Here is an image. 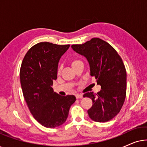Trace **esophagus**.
<instances>
[{"mask_svg":"<svg viewBox=\"0 0 147 147\" xmlns=\"http://www.w3.org/2000/svg\"><path fill=\"white\" fill-rule=\"evenodd\" d=\"M76 97L77 99H80V98H83V96L82 95V94H76Z\"/></svg>","mask_w":147,"mask_h":147,"instance_id":"obj_1","label":"esophagus"}]
</instances>
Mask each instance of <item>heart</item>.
<instances>
[{
	"label": "heart",
	"instance_id": "heart-1",
	"mask_svg": "<svg viewBox=\"0 0 147 147\" xmlns=\"http://www.w3.org/2000/svg\"><path fill=\"white\" fill-rule=\"evenodd\" d=\"M78 62H80V61H79V60H74L71 63V65L73 66L74 65H75L76 63H78ZM60 71H61V67H59V69H58V73H60Z\"/></svg>",
	"mask_w": 147,
	"mask_h": 147
}]
</instances>
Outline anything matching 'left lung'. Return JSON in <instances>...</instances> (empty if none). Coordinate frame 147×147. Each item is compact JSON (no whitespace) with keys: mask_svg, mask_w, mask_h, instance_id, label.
Here are the masks:
<instances>
[{"mask_svg":"<svg viewBox=\"0 0 147 147\" xmlns=\"http://www.w3.org/2000/svg\"><path fill=\"white\" fill-rule=\"evenodd\" d=\"M71 48L86 57L90 76H94L101 86L97 94L93 92L84 94L93 103L88 110L89 117L98 122L109 121L119 113L126 97V72L122 59L109 43L99 38L72 45Z\"/></svg>","mask_w":147,"mask_h":147,"instance_id":"left-lung-1","label":"left lung"}]
</instances>
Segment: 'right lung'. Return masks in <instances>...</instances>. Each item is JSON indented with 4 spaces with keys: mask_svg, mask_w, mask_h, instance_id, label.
Returning <instances> with one entry per match:
<instances>
[{
    "mask_svg": "<svg viewBox=\"0 0 147 147\" xmlns=\"http://www.w3.org/2000/svg\"><path fill=\"white\" fill-rule=\"evenodd\" d=\"M69 46L41 42L27 51L22 62L20 80L24 98L32 115L45 127L65 123L76 100L74 95L60 96L52 88L60 58Z\"/></svg>",
    "mask_w": 147,
    "mask_h": 147,
    "instance_id": "add662e5",
    "label": "right lung"
}]
</instances>
